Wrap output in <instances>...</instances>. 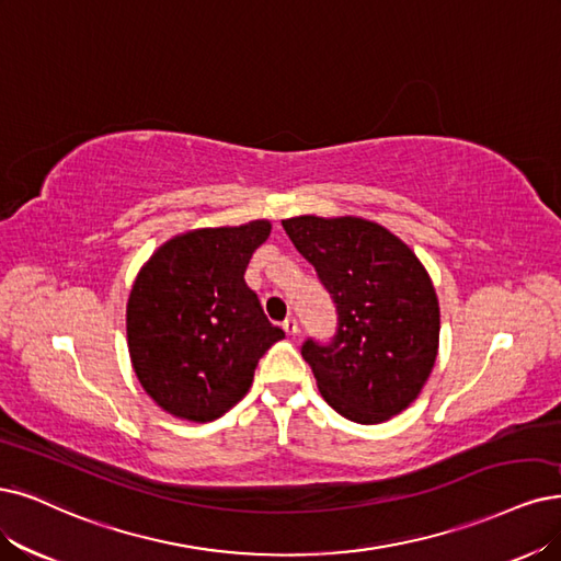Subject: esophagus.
I'll use <instances>...</instances> for the list:
<instances>
[{"label": "esophagus", "instance_id": "obj_1", "mask_svg": "<svg viewBox=\"0 0 561 561\" xmlns=\"http://www.w3.org/2000/svg\"><path fill=\"white\" fill-rule=\"evenodd\" d=\"M282 328L286 330V335H296L298 333V321L294 317H288V319H284Z\"/></svg>", "mask_w": 561, "mask_h": 561}]
</instances>
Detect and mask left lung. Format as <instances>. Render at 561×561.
Returning a JSON list of instances; mask_svg holds the SVG:
<instances>
[{
	"instance_id": "1",
	"label": "left lung",
	"mask_w": 561,
	"mask_h": 561,
	"mask_svg": "<svg viewBox=\"0 0 561 561\" xmlns=\"http://www.w3.org/2000/svg\"><path fill=\"white\" fill-rule=\"evenodd\" d=\"M282 226L337 305L333 342L302 344L323 400L360 425L398 416L421 396L439 351V300L425 265L363 217L300 215Z\"/></svg>"
}]
</instances>
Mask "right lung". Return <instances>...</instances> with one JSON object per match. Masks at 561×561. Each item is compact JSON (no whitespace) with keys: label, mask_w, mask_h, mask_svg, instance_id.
Here are the masks:
<instances>
[{"label":"right lung","mask_w":561,"mask_h":561,"mask_svg":"<svg viewBox=\"0 0 561 561\" xmlns=\"http://www.w3.org/2000/svg\"><path fill=\"white\" fill-rule=\"evenodd\" d=\"M267 219L196 228L163 242L136 275L127 344L145 392L175 419L210 423L236 407L265 351L284 340L244 284Z\"/></svg>","instance_id":"obj_1"}]
</instances>
